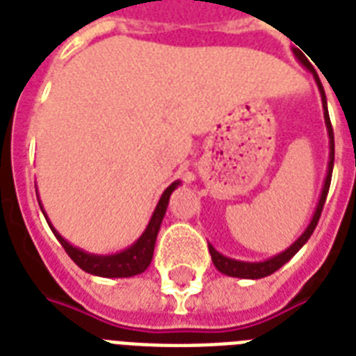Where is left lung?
Segmentation results:
<instances>
[{
  "label": "left lung",
  "mask_w": 356,
  "mask_h": 356,
  "mask_svg": "<svg viewBox=\"0 0 356 356\" xmlns=\"http://www.w3.org/2000/svg\"><path fill=\"white\" fill-rule=\"evenodd\" d=\"M296 57L301 60V63L307 66V68L312 72L314 75L316 83H318V88H320V94H321V102H323V118H325V125H327V133H329V168H327V177H325V183H323V190H321V195H320V201H318V207H316V212L312 220H310L309 227L305 229V233L296 240V242L286 249V251H282V253L275 254V257H271V259L264 260V262H242V260H234V259H229V257H223L222 253H218L216 249L212 248L211 243H209V251H211V257H212V262L216 266L218 271H222L225 275L229 277H240V279H262V277H268L271 275L273 271H277L281 266H284L288 260L292 259L293 254L298 253L299 249L303 248L307 240L310 238V234L314 233L316 225L320 222V216H321V211H323V205H325V200H327V194H329V186H331V177H332V166H334V133H332V125H331V120H329V111H327V97H325V92H323V86H321V81L318 77V74L314 72V68L310 66L309 60L301 55V51L296 49Z\"/></svg>",
  "instance_id": "left-lung-1"
}]
</instances>
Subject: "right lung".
<instances>
[{
    "instance_id": "add662e5",
    "label": "right lung",
    "mask_w": 356,
    "mask_h": 356,
    "mask_svg": "<svg viewBox=\"0 0 356 356\" xmlns=\"http://www.w3.org/2000/svg\"><path fill=\"white\" fill-rule=\"evenodd\" d=\"M179 181L172 183L164 190V194L161 195V200L156 203V209L153 212V216H151L149 223H147V227L142 233V236L136 240V242L127 248L125 251H120L116 254H92L86 253L83 249L74 248L72 243H68L64 240L60 234L55 231L49 220H47L46 212H44V216H46L47 223H49V227L55 233L57 240L63 243L64 251L70 254V259L74 260L75 264L79 266L81 270H85L86 273H92V275H99V277H133L138 275L142 271L147 270V266L151 264V259H153V249H155V242H156V234H159V229H161L162 218L166 214L168 203H170V195L175 188H177ZM40 203V201H38ZM42 209V203H40Z\"/></svg>"
}]
</instances>
